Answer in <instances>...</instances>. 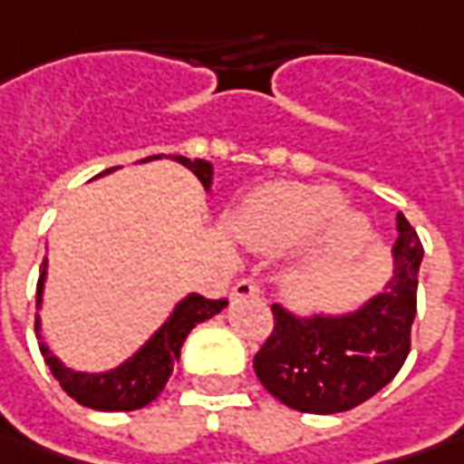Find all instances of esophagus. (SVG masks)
Segmentation results:
<instances>
[{
    "mask_svg": "<svg viewBox=\"0 0 464 464\" xmlns=\"http://www.w3.org/2000/svg\"><path fill=\"white\" fill-rule=\"evenodd\" d=\"M231 295L236 301H241V298H256L259 295V285L249 280V277H244V280H238L236 285H233Z\"/></svg>",
    "mask_w": 464,
    "mask_h": 464,
    "instance_id": "esophagus-1",
    "label": "esophagus"
}]
</instances>
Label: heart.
<instances>
[{"mask_svg": "<svg viewBox=\"0 0 464 464\" xmlns=\"http://www.w3.org/2000/svg\"><path fill=\"white\" fill-rule=\"evenodd\" d=\"M241 241L262 254H277L306 241L298 277L306 285L334 280L369 238L363 215L343 208V194L330 184L272 181L254 189L233 218Z\"/></svg>", "mask_w": 464, "mask_h": 464, "instance_id": "1", "label": "heart"}]
</instances>
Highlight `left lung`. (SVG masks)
Masks as SVG:
<instances>
[{
  "label": "left lung",
  "mask_w": 464,
  "mask_h": 464,
  "mask_svg": "<svg viewBox=\"0 0 464 464\" xmlns=\"http://www.w3.org/2000/svg\"><path fill=\"white\" fill-rule=\"evenodd\" d=\"M423 244L397 212L392 277L358 309L295 314L272 304L275 330L254 355L256 379L301 413L351 411L387 387L411 353Z\"/></svg>",
  "instance_id": "8db88e82"
}]
</instances>
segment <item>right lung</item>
I'll use <instances>...</instances> for the list:
<instances>
[{"label": "right lung", "instance_id": "add662e5", "mask_svg": "<svg viewBox=\"0 0 464 464\" xmlns=\"http://www.w3.org/2000/svg\"><path fill=\"white\" fill-rule=\"evenodd\" d=\"M160 155H152L145 158L140 163H148L155 160ZM176 163L187 166L189 171L199 179V184L205 187V192L212 189V163L208 160H199V158H184V155H169ZM109 171L98 173V176H106ZM95 176V179H98ZM46 272H49V259H44V270L38 277V293H35V304L38 309L44 306V291H46ZM228 306L226 298L220 301H210L199 293H189L184 295L173 312L169 314V319L155 330V333L145 340V345L137 353H131L124 363H119L116 369L109 372H77L70 369L59 355H53L51 348L44 343V334H41V314H35V334L41 337V353L49 363L51 373L56 376V382L62 384V390L70 394L72 400H77L80 405L92 408V411H137V408H145L150 405L158 394L163 392L169 376H171L173 366L181 355V345L187 340V334L192 333L194 327L205 319H210L215 314H220Z\"/></svg>", "mask_w": 464, "mask_h": 464}]
</instances>
